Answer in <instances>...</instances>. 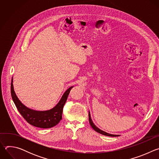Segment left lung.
I'll return each mask as SVG.
<instances>
[{"instance_id": "obj_1", "label": "left lung", "mask_w": 159, "mask_h": 159, "mask_svg": "<svg viewBox=\"0 0 159 159\" xmlns=\"http://www.w3.org/2000/svg\"><path fill=\"white\" fill-rule=\"evenodd\" d=\"M89 123H90V126H91V127L96 131H97L98 133H101L103 135H105V136H108V137H119V134H110V133H106L101 129H100L99 128H98L95 125L94 123H93L92 119H91V116H90V111H89Z\"/></svg>"}]
</instances>
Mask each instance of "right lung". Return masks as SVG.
<instances>
[{"label":"right lung","instance_id":"obj_1","mask_svg":"<svg viewBox=\"0 0 159 159\" xmlns=\"http://www.w3.org/2000/svg\"><path fill=\"white\" fill-rule=\"evenodd\" d=\"M74 87L71 86L66 90L55 107L47 111L34 110L26 107L20 102L14 91L13 77L11 81V91L12 100L17 110L28 123L38 128H50L56 126L61 120L63 106L66 102L70 90Z\"/></svg>","mask_w":159,"mask_h":159}]
</instances>
